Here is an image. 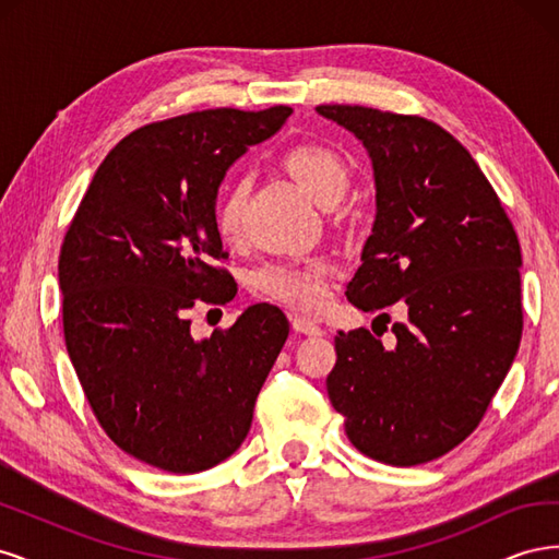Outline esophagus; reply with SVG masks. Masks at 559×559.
<instances>
[{"mask_svg": "<svg viewBox=\"0 0 559 559\" xmlns=\"http://www.w3.org/2000/svg\"><path fill=\"white\" fill-rule=\"evenodd\" d=\"M292 326H294L296 333H302V335H321V326L317 324V321H312L310 317L294 314L292 317Z\"/></svg>", "mask_w": 559, "mask_h": 559, "instance_id": "34e87169", "label": "esophagus"}]
</instances>
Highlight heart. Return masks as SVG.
<instances>
[{"instance_id":"1","label":"heart","mask_w":559,"mask_h":559,"mask_svg":"<svg viewBox=\"0 0 559 559\" xmlns=\"http://www.w3.org/2000/svg\"><path fill=\"white\" fill-rule=\"evenodd\" d=\"M282 167L317 205H335L347 189L349 170L333 148L321 144H300L286 151ZM247 200V181L235 179L216 205V233L224 240L238 238ZM331 263L326 259L267 263L253 273V289L261 296L286 302V306L317 310L329 296Z\"/></svg>"}]
</instances>
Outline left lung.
I'll use <instances>...</instances> for the list:
<instances>
[{
  "label": "left lung",
  "instance_id": "1",
  "mask_svg": "<svg viewBox=\"0 0 559 559\" xmlns=\"http://www.w3.org/2000/svg\"><path fill=\"white\" fill-rule=\"evenodd\" d=\"M317 114L361 140L373 163L376 222L347 300L364 312L408 308L392 349L368 329L335 335L329 399L370 460L427 464L480 425L518 354V235L478 163L441 126L359 105Z\"/></svg>",
  "mask_w": 559,
  "mask_h": 559
}]
</instances>
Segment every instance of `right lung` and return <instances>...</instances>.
<instances>
[{"instance_id":"obj_1","label":"right lung","mask_w":559,"mask_h":559,"mask_svg":"<svg viewBox=\"0 0 559 559\" xmlns=\"http://www.w3.org/2000/svg\"><path fill=\"white\" fill-rule=\"evenodd\" d=\"M292 107L205 109L118 142L83 195L60 249L64 343L111 441L148 466L198 473L242 445L289 321L257 302L226 331L191 335L198 300L235 286L216 233L226 170Z\"/></svg>"}]
</instances>
